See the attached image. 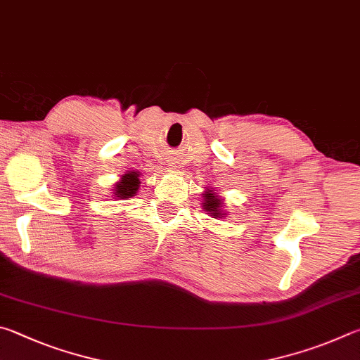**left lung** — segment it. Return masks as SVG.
<instances>
[{
    "mask_svg": "<svg viewBox=\"0 0 360 360\" xmlns=\"http://www.w3.org/2000/svg\"><path fill=\"white\" fill-rule=\"evenodd\" d=\"M204 199V210L210 213V217L213 218H223L228 213L223 212V204H221V198H218L217 193H213L212 188H207V191L202 194Z\"/></svg>",
    "mask_w": 360,
    "mask_h": 360,
    "instance_id": "obj_1",
    "label": "left lung"
}]
</instances>
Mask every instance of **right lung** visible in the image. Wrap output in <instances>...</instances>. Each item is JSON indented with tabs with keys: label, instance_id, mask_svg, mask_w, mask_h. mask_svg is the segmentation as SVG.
<instances>
[{
	"label": "right lung",
	"instance_id": "1",
	"mask_svg": "<svg viewBox=\"0 0 360 360\" xmlns=\"http://www.w3.org/2000/svg\"><path fill=\"white\" fill-rule=\"evenodd\" d=\"M139 186H141V180H139V172H126L122 180L117 181L115 190H113V194L118 199H128L132 198L137 193Z\"/></svg>",
	"mask_w": 360,
	"mask_h": 360
}]
</instances>
